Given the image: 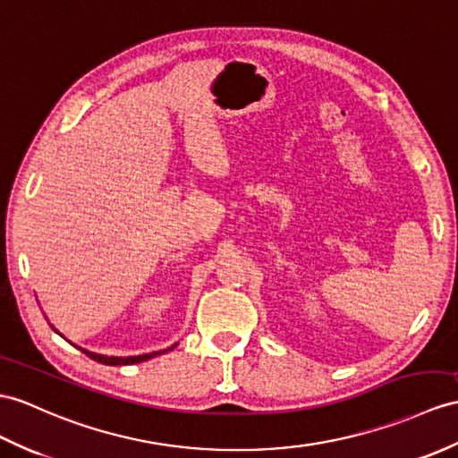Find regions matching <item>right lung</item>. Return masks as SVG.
Returning a JSON list of instances; mask_svg holds the SVG:
<instances>
[{
  "label": "right lung",
  "instance_id": "1",
  "mask_svg": "<svg viewBox=\"0 0 458 458\" xmlns=\"http://www.w3.org/2000/svg\"><path fill=\"white\" fill-rule=\"evenodd\" d=\"M173 348H176V344L171 345V348L166 350H159V352H153V353H143V355H131V358H114V355H100V353H93L89 350H83L80 348L85 355H89V358L98 361V363H105V365H131V363H141V361H148L151 358H155V355H161V353H166L171 352Z\"/></svg>",
  "mask_w": 458,
  "mask_h": 458
}]
</instances>
